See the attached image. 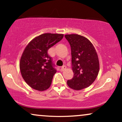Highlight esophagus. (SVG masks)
Returning <instances> with one entry per match:
<instances>
[{
	"label": "esophagus",
	"instance_id": "obj_1",
	"mask_svg": "<svg viewBox=\"0 0 122 122\" xmlns=\"http://www.w3.org/2000/svg\"><path fill=\"white\" fill-rule=\"evenodd\" d=\"M66 66H65V65H64V66H62V67H61V70L62 71H65V70L66 69Z\"/></svg>",
	"mask_w": 122,
	"mask_h": 122
}]
</instances>
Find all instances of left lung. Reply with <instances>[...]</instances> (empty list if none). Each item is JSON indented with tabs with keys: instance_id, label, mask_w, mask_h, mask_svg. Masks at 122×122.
<instances>
[{
	"instance_id": "obj_1",
	"label": "left lung",
	"mask_w": 122,
	"mask_h": 122,
	"mask_svg": "<svg viewBox=\"0 0 122 122\" xmlns=\"http://www.w3.org/2000/svg\"><path fill=\"white\" fill-rule=\"evenodd\" d=\"M65 38L71 47L72 65L74 75L67 84L75 90H81L95 81L99 72L98 56L88 39L79 34H66Z\"/></svg>"
}]
</instances>
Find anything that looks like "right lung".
Segmentation results:
<instances>
[{
  "label": "right lung",
  "instance_id": "add662e5",
  "mask_svg": "<svg viewBox=\"0 0 122 122\" xmlns=\"http://www.w3.org/2000/svg\"><path fill=\"white\" fill-rule=\"evenodd\" d=\"M63 37L62 34L45 33L35 37L25 47L19 68L22 77L30 87L40 91L50 87L57 71L47 50Z\"/></svg>",
  "mask_w": 122,
  "mask_h": 122
}]
</instances>
